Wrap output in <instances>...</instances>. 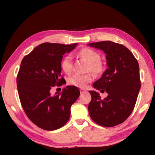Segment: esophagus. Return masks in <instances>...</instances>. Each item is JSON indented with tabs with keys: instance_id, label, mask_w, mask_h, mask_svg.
Returning a JSON list of instances; mask_svg holds the SVG:
<instances>
[{
	"instance_id": "1",
	"label": "esophagus",
	"mask_w": 155,
	"mask_h": 155,
	"mask_svg": "<svg viewBox=\"0 0 155 155\" xmlns=\"http://www.w3.org/2000/svg\"><path fill=\"white\" fill-rule=\"evenodd\" d=\"M80 93H84V92H86V90H84V89H80Z\"/></svg>"
}]
</instances>
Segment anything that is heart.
Wrapping results in <instances>:
<instances>
[{"instance_id": "obj_1", "label": "heart", "mask_w": 155, "mask_h": 155, "mask_svg": "<svg viewBox=\"0 0 155 155\" xmlns=\"http://www.w3.org/2000/svg\"><path fill=\"white\" fill-rule=\"evenodd\" d=\"M78 56L87 62V71H92L95 75H101L105 70V64L100 59V55L96 51L90 48H83L78 52ZM61 67L63 71L66 74H70L73 71V62L72 56L67 55L62 59L61 62ZM94 79L92 73H89L84 75H74L68 80L69 85L75 86L77 87H85L87 84L90 83Z\"/></svg>"}]
</instances>
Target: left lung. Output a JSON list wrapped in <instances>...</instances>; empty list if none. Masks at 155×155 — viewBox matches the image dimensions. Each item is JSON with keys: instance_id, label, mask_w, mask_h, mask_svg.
Segmentation results:
<instances>
[{"instance_id": "1", "label": "left lung", "mask_w": 155, "mask_h": 155, "mask_svg": "<svg viewBox=\"0 0 155 155\" xmlns=\"http://www.w3.org/2000/svg\"><path fill=\"white\" fill-rule=\"evenodd\" d=\"M104 51L108 68L93 87L108 94L101 99L97 91H89L92 99L89 114L93 121L104 127H114L122 124L134 109L140 89L139 65L128 48L111 41L88 44Z\"/></svg>"}]
</instances>
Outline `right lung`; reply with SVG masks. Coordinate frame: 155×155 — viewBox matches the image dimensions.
Masks as SVG:
<instances>
[{
	"label": "right lung",
	"mask_w": 155,
	"mask_h": 155,
	"mask_svg": "<svg viewBox=\"0 0 155 155\" xmlns=\"http://www.w3.org/2000/svg\"><path fill=\"white\" fill-rule=\"evenodd\" d=\"M78 44L43 43L23 58L17 87L24 111L31 122L40 128L54 130L69 120L71 107L80 96L77 87L67 86L62 93L51 95V89L65 84L61 75L63 56Z\"/></svg>",
	"instance_id": "1"
}]
</instances>
